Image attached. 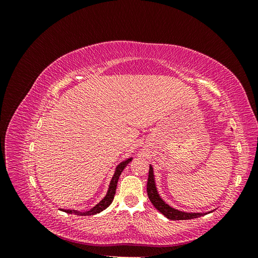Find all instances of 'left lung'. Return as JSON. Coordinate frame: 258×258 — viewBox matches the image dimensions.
Wrapping results in <instances>:
<instances>
[{"mask_svg":"<svg viewBox=\"0 0 258 258\" xmlns=\"http://www.w3.org/2000/svg\"><path fill=\"white\" fill-rule=\"evenodd\" d=\"M147 195L150 198L153 206L157 209L160 213H162L169 220L172 221H184V220H191V218H198L202 215H206V213H186L182 211L175 210L171 208L163 201L157 192L155 185L154 173H153V167L150 166V171H148V179H147Z\"/></svg>","mask_w":258,"mask_h":258,"instance_id":"left-lung-1","label":"left lung"}]
</instances>
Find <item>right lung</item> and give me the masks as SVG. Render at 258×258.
I'll return each mask as SVG.
<instances>
[{"instance_id": "right-lung-1", "label": "right lung", "mask_w": 258, "mask_h": 258, "mask_svg": "<svg viewBox=\"0 0 258 258\" xmlns=\"http://www.w3.org/2000/svg\"><path fill=\"white\" fill-rule=\"evenodd\" d=\"M131 160H132V158H129L127 160L120 162L119 165L117 166L116 171H115V173H114V176L111 179L110 187H108V190H107L106 196L102 200H101L96 207H93L89 211H86V212H79V211H74V210H62V211H64V212L70 213V214H76V215H80V216H87V215H93V214L100 213L101 211L105 210L108 206L112 204V201L114 199L115 192H116V187H117V182H118V178H119V176H120V174L122 172V170L126 168V166L128 165V163Z\"/></svg>"}]
</instances>
